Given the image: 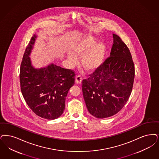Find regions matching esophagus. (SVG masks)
I'll list each match as a JSON object with an SVG mask.
<instances>
[{
  "instance_id": "34e87169",
  "label": "esophagus",
  "mask_w": 159,
  "mask_h": 159,
  "mask_svg": "<svg viewBox=\"0 0 159 159\" xmlns=\"http://www.w3.org/2000/svg\"><path fill=\"white\" fill-rule=\"evenodd\" d=\"M82 78L81 76L80 75H78L76 77V83L77 84H80V83L82 82Z\"/></svg>"
}]
</instances>
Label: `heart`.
<instances>
[{
  "instance_id": "heart-1",
  "label": "heart",
  "mask_w": 159,
  "mask_h": 159,
  "mask_svg": "<svg viewBox=\"0 0 159 159\" xmlns=\"http://www.w3.org/2000/svg\"><path fill=\"white\" fill-rule=\"evenodd\" d=\"M96 43L95 38L88 35L80 38L71 45V52L67 54V60L71 66L77 62L76 56H81V64L88 71L99 68L104 61L106 47L102 43Z\"/></svg>"
}]
</instances>
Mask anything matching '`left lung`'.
I'll return each mask as SVG.
<instances>
[{
    "instance_id": "1",
    "label": "left lung",
    "mask_w": 159,
    "mask_h": 159,
    "mask_svg": "<svg viewBox=\"0 0 159 159\" xmlns=\"http://www.w3.org/2000/svg\"><path fill=\"white\" fill-rule=\"evenodd\" d=\"M113 38L110 57L82 83L87 109L98 118H108L120 111L133 86L135 69L131 52L119 36L114 34Z\"/></svg>"
}]
</instances>
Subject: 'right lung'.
Listing matches in <instances>:
<instances>
[{"mask_svg": "<svg viewBox=\"0 0 159 159\" xmlns=\"http://www.w3.org/2000/svg\"><path fill=\"white\" fill-rule=\"evenodd\" d=\"M37 37L33 35L23 56L19 75L20 90L35 114L47 120H55L63 113L67 93L75 84V73L53 63L34 68L30 56Z\"/></svg>", "mask_w": 159, "mask_h": 159, "instance_id": "right-lung-1", "label": "right lung"}]
</instances>
